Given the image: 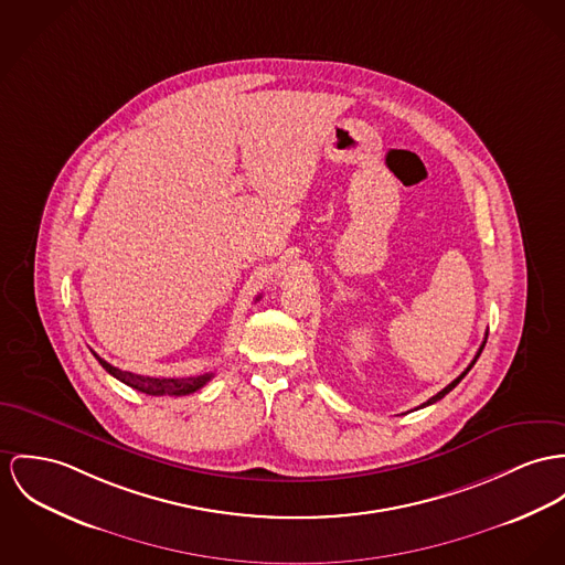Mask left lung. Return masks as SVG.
Here are the masks:
<instances>
[{
	"mask_svg": "<svg viewBox=\"0 0 565 565\" xmlns=\"http://www.w3.org/2000/svg\"><path fill=\"white\" fill-rule=\"evenodd\" d=\"M483 347H486V340H483V342H481V347H479L478 354H476V359H473V361H471V363H469V367H467V370H465V372H462V374H460V376H458V379H456V381H451V383H449V385H447V387H445V390L438 391V393H436V395H433V397H430V399H428V402H424V404H422V406H419V408H424V406H430V404H435V402H438V399H440V397H445V395H447V393H449V391L454 390V387H456V385H458V383H460V381H462V379H465V376H467V374H469V370H471V367H473V365H476V361H478V356H479V354H481V350H483Z\"/></svg>",
	"mask_w": 565,
	"mask_h": 565,
	"instance_id": "8db88e82",
	"label": "left lung"
}]
</instances>
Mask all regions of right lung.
<instances>
[{
  "label": "right lung",
  "mask_w": 565,
  "mask_h": 565,
  "mask_svg": "<svg viewBox=\"0 0 565 565\" xmlns=\"http://www.w3.org/2000/svg\"><path fill=\"white\" fill-rule=\"evenodd\" d=\"M260 299V297H258ZM94 356L98 359V363L120 383L129 385L132 390L148 393V395H189L193 391L202 390L213 374H202V376H189V379H152V376H139L132 372H122L118 367H114L111 363H107L105 359H100L96 352Z\"/></svg>",
  "instance_id": "1"
}]
</instances>
